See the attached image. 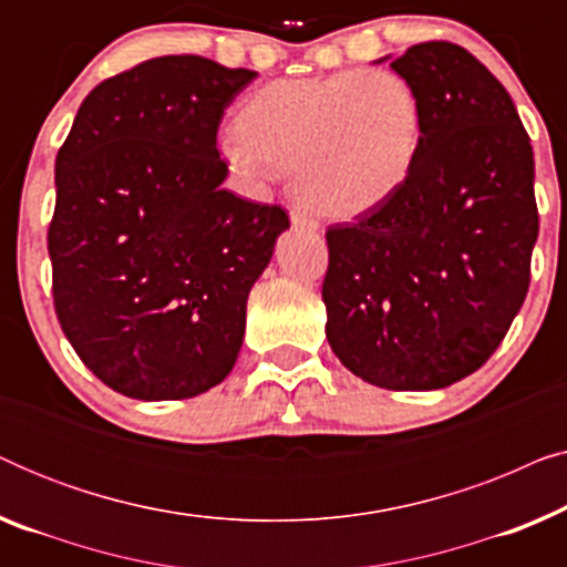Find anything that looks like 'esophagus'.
Masks as SVG:
<instances>
[{
    "label": "esophagus",
    "mask_w": 567,
    "mask_h": 567,
    "mask_svg": "<svg viewBox=\"0 0 567 567\" xmlns=\"http://www.w3.org/2000/svg\"><path fill=\"white\" fill-rule=\"evenodd\" d=\"M289 219H291V227H293V229H307V231H317V229H320V221H317L312 214H307L305 208H299V206L291 208Z\"/></svg>",
    "instance_id": "obj_1"
}]
</instances>
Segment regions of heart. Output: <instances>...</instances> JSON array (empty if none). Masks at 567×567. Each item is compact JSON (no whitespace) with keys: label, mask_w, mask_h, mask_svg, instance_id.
<instances>
[{"label":"heart","mask_w":567,"mask_h":567,"mask_svg":"<svg viewBox=\"0 0 567 567\" xmlns=\"http://www.w3.org/2000/svg\"><path fill=\"white\" fill-rule=\"evenodd\" d=\"M423 105L394 72L346 69L262 84L239 107V128L216 142L231 175L266 185L291 169L307 206L332 219L367 214L413 173Z\"/></svg>","instance_id":"1"}]
</instances>
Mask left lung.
<instances>
[{
	"label": "left lung",
	"instance_id": "8db88e82",
	"mask_svg": "<svg viewBox=\"0 0 567 567\" xmlns=\"http://www.w3.org/2000/svg\"><path fill=\"white\" fill-rule=\"evenodd\" d=\"M390 66L421 97V154L394 196L324 235V336L363 382L444 390L491 359L524 305L534 154L506 87L462 45H410Z\"/></svg>",
	"mask_w": 567,
	"mask_h": 567
}]
</instances>
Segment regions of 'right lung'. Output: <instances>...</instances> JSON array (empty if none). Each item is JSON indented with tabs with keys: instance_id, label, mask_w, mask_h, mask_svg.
<instances>
[{
	"instance_id": "obj_1",
	"label": "right lung",
	"mask_w": 567,
	"mask_h": 567,
	"mask_svg": "<svg viewBox=\"0 0 567 567\" xmlns=\"http://www.w3.org/2000/svg\"><path fill=\"white\" fill-rule=\"evenodd\" d=\"M159 56L100 82L56 157L53 305L92 374L126 398L188 400L235 367L247 297L289 229L221 188L216 131L255 80Z\"/></svg>"
}]
</instances>
